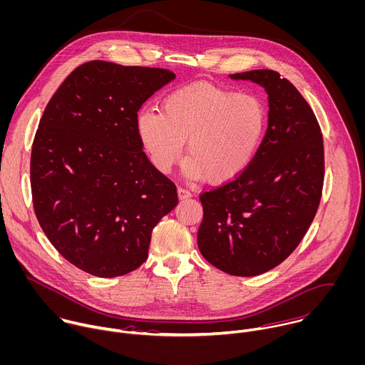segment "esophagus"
<instances>
[{
    "label": "esophagus",
    "mask_w": 365,
    "mask_h": 365,
    "mask_svg": "<svg viewBox=\"0 0 365 365\" xmlns=\"http://www.w3.org/2000/svg\"><path fill=\"white\" fill-rule=\"evenodd\" d=\"M178 195H179V199H187L192 196V192L187 190L186 187H178Z\"/></svg>",
    "instance_id": "1"
}]
</instances>
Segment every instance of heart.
I'll list each match as a JSON object with an SVG mask.
<instances>
[{
    "mask_svg": "<svg viewBox=\"0 0 365 365\" xmlns=\"http://www.w3.org/2000/svg\"><path fill=\"white\" fill-rule=\"evenodd\" d=\"M267 121V108L258 97L197 81L168 94L162 113L142 110L136 128L159 172L173 169L189 140L186 175L220 185L250 168L262 143Z\"/></svg>",
    "mask_w": 365,
    "mask_h": 365,
    "instance_id": "heart-1",
    "label": "heart"
}]
</instances>
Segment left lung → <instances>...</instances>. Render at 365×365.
Segmentation results:
<instances>
[{
	"instance_id": "obj_1",
	"label": "left lung",
	"mask_w": 365,
	"mask_h": 365,
	"mask_svg": "<svg viewBox=\"0 0 365 365\" xmlns=\"http://www.w3.org/2000/svg\"><path fill=\"white\" fill-rule=\"evenodd\" d=\"M230 77L265 87L268 129L244 173L199 195L197 245L217 269L255 277L284 262L309 229L324 186V140L311 106L278 71Z\"/></svg>"
}]
</instances>
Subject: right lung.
<instances>
[{"label":"right lung","mask_w":365,"mask_h":365,"mask_svg":"<svg viewBox=\"0 0 365 365\" xmlns=\"http://www.w3.org/2000/svg\"><path fill=\"white\" fill-rule=\"evenodd\" d=\"M175 77L93 60L46 106L31 149L33 206L51 245L87 274L138 269L153 227L178 205L176 185L149 162L136 128L142 104Z\"/></svg>","instance_id":"add662e5"}]
</instances>
